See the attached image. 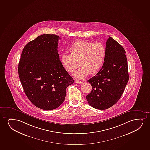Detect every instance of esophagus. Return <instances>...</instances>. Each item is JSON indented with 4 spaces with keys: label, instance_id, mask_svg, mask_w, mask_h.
Listing matches in <instances>:
<instances>
[{
    "label": "esophagus",
    "instance_id": "34e87169",
    "mask_svg": "<svg viewBox=\"0 0 150 150\" xmlns=\"http://www.w3.org/2000/svg\"><path fill=\"white\" fill-rule=\"evenodd\" d=\"M75 81L76 83H82V82L81 81H79V80H76Z\"/></svg>",
    "mask_w": 150,
    "mask_h": 150
}]
</instances>
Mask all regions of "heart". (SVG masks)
<instances>
[{
	"mask_svg": "<svg viewBox=\"0 0 150 150\" xmlns=\"http://www.w3.org/2000/svg\"><path fill=\"white\" fill-rule=\"evenodd\" d=\"M70 54L64 53L61 57V62L67 72L73 73L79 65L81 67L74 72V76L83 79L88 74L94 75L103 66L106 49L100 42L93 43L86 40H78L70 48Z\"/></svg>",
	"mask_w": 150,
	"mask_h": 150,
	"instance_id": "heart-1",
	"label": "heart"
}]
</instances>
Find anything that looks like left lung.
Returning <instances> with one entry per match:
<instances>
[{"mask_svg": "<svg viewBox=\"0 0 150 150\" xmlns=\"http://www.w3.org/2000/svg\"><path fill=\"white\" fill-rule=\"evenodd\" d=\"M103 66L88 80L92 86L86 98L91 107L104 110L119 101L129 80L126 52L122 46L109 37L106 42Z\"/></svg>", "mask_w": 150, "mask_h": 150, "instance_id": "8db88e82", "label": "left lung"}]
</instances>
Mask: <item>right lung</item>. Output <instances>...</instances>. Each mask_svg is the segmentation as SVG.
Returning a JSON list of instances; mask_svg holds the SVG:
<instances>
[{
	"label": "right lung",
	"instance_id": "obj_1",
	"mask_svg": "<svg viewBox=\"0 0 150 150\" xmlns=\"http://www.w3.org/2000/svg\"><path fill=\"white\" fill-rule=\"evenodd\" d=\"M55 35L44 34L24 47L18 74L24 91L33 105L50 110L64 101L66 88L74 80L64 70L58 53Z\"/></svg>",
	"mask_w": 150,
	"mask_h": 150
}]
</instances>
